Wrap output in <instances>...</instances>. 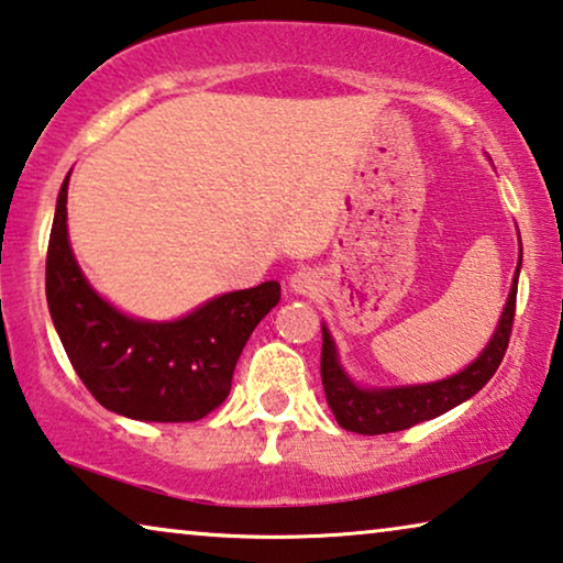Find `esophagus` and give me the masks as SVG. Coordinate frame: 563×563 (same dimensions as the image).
<instances>
[{
  "label": "esophagus",
  "instance_id": "esophagus-1",
  "mask_svg": "<svg viewBox=\"0 0 563 563\" xmlns=\"http://www.w3.org/2000/svg\"><path fill=\"white\" fill-rule=\"evenodd\" d=\"M317 289H320V276H317V272H312V268H299V272L289 276L291 295L312 297Z\"/></svg>",
  "mask_w": 563,
  "mask_h": 563
}]
</instances>
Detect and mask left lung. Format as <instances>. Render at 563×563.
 Segmentation results:
<instances>
[{
  "label": "left lung",
  "mask_w": 563,
  "mask_h": 563,
  "mask_svg": "<svg viewBox=\"0 0 563 563\" xmlns=\"http://www.w3.org/2000/svg\"><path fill=\"white\" fill-rule=\"evenodd\" d=\"M520 258H523V249H520ZM520 258L516 266V276H512L508 301H505L500 322L495 328L490 342H487L483 353L467 368L454 373L450 378L419 383V386H357L340 365L335 340H332L330 330L322 324V386L340 427L355 431V434H388V431H401L413 427V423L442 417L444 411H450L454 406H460L462 401L475 396L495 376L505 350H508L512 317H516Z\"/></svg>",
  "instance_id": "obj_1"
}]
</instances>
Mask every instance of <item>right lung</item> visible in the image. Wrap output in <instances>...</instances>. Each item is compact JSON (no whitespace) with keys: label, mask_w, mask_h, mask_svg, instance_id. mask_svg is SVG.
<instances>
[{"label":"right lung","mask_w":563,"mask_h":563,"mask_svg":"<svg viewBox=\"0 0 563 563\" xmlns=\"http://www.w3.org/2000/svg\"><path fill=\"white\" fill-rule=\"evenodd\" d=\"M68 177L47 243L45 295L65 353L103 409L136 421H198L231 394L251 332L279 305V282L228 291L173 322L129 317L80 272L68 241Z\"/></svg>","instance_id":"1"}]
</instances>
